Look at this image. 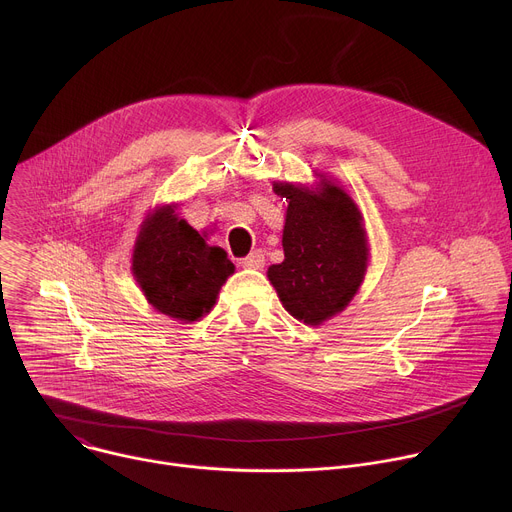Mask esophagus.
I'll return each mask as SVG.
<instances>
[{"label":"esophagus","mask_w":512,"mask_h":512,"mask_svg":"<svg viewBox=\"0 0 512 512\" xmlns=\"http://www.w3.org/2000/svg\"><path fill=\"white\" fill-rule=\"evenodd\" d=\"M241 265L243 267H247V269H261L263 265H265V255H263V251H253V253H249L245 259H241Z\"/></svg>","instance_id":"obj_1"}]
</instances>
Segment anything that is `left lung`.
Here are the masks:
<instances>
[{"label": "left lung", "instance_id": "1", "mask_svg": "<svg viewBox=\"0 0 512 512\" xmlns=\"http://www.w3.org/2000/svg\"><path fill=\"white\" fill-rule=\"evenodd\" d=\"M273 192L287 202L285 259L271 265L267 277L285 310L316 326L344 310L367 269L360 212L334 184H326L324 192L273 184Z\"/></svg>", "mask_w": 512, "mask_h": 512}]
</instances>
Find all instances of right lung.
I'll return each mask as SVG.
<instances>
[{
    "label": "right lung",
    "instance_id": "right-lung-1",
    "mask_svg": "<svg viewBox=\"0 0 512 512\" xmlns=\"http://www.w3.org/2000/svg\"><path fill=\"white\" fill-rule=\"evenodd\" d=\"M233 271L227 251L206 245L172 206L148 216L133 251V275L145 298L182 322L210 312L218 289Z\"/></svg>",
    "mask_w": 512,
    "mask_h": 512
}]
</instances>
